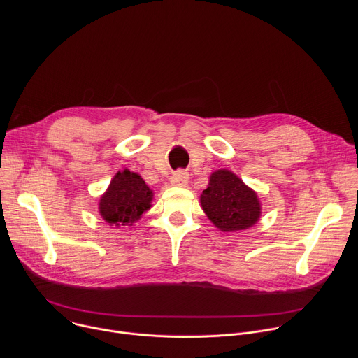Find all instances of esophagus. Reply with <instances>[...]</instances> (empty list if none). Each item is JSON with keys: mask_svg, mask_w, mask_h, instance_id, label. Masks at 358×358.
Instances as JSON below:
<instances>
[{"mask_svg": "<svg viewBox=\"0 0 358 358\" xmlns=\"http://www.w3.org/2000/svg\"><path fill=\"white\" fill-rule=\"evenodd\" d=\"M170 182H171L173 185H177V187H185V185L188 184V174H187L185 171H182V170L176 171V173L171 176Z\"/></svg>", "mask_w": 358, "mask_h": 358, "instance_id": "1", "label": "esophagus"}]
</instances>
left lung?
Returning <instances> with one entry per match:
<instances>
[{
	"label": "left lung",
	"mask_w": 358,
	"mask_h": 358,
	"mask_svg": "<svg viewBox=\"0 0 358 358\" xmlns=\"http://www.w3.org/2000/svg\"><path fill=\"white\" fill-rule=\"evenodd\" d=\"M201 206L211 222L224 232L250 228L259 220L261 206L252 191L229 170H218L202 191Z\"/></svg>",
	"instance_id": "obj_1"
}]
</instances>
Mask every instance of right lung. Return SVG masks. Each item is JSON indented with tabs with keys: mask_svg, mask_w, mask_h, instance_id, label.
<instances>
[{
	"mask_svg": "<svg viewBox=\"0 0 358 358\" xmlns=\"http://www.w3.org/2000/svg\"><path fill=\"white\" fill-rule=\"evenodd\" d=\"M151 198L152 192L138 174L129 170L119 171L101 196L99 211L109 224L129 225L150 208Z\"/></svg>",
	"mask_w": 358,
	"mask_h": 358,
	"instance_id": "obj_1",
	"label": "right lung"
}]
</instances>
